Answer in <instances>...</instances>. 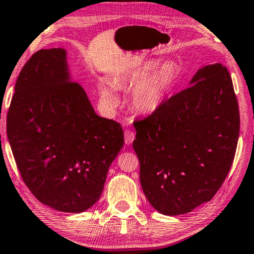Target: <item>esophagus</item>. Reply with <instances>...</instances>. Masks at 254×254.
I'll return each instance as SVG.
<instances>
[{"label":"esophagus","mask_w":254,"mask_h":254,"mask_svg":"<svg viewBox=\"0 0 254 254\" xmlns=\"http://www.w3.org/2000/svg\"><path fill=\"white\" fill-rule=\"evenodd\" d=\"M134 138H135L134 132H132L131 130L124 131V141H126L127 144H131L132 142H133Z\"/></svg>","instance_id":"1"}]
</instances>
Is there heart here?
I'll use <instances>...</instances> for the list:
<instances>
[{"label": "heart", "instance_id": "heart-1", "mask_svg": "<svg viewBox=\"0 0 254 254\" xmlns=\"http://www.w3.org/2000/svg\"><path fill=\"white\" fill-rule=\"evenodd\" d=\"M156 66L157 62H149L141 69L120 79L121 86L135 87L133 103L139 111H154L162 103L165 95L171 89L179 75V67L174 63L164 64L152 75ZM99 91L104 106L107 110L114 111L120 103L116 87L107 80H102L99 83Z\"/></svg>", "mask_w": 254, "mask_h": 254}]
</instances>
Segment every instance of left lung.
I'll use <instances>...</instances> for the list:
<instances>
[{
  "mask_svg": "<svg viewBox=\"0 0 254 254\" xmlns=\"http://www.w3.org/2000/svg\"><path fill=\"white\" fill-rule=\"evenodd\" d=\"M133 126L140 182L157 211L187 214L210 201L231 170L240 133L239 104L226 66L200 69L190 87Z\"/></svg>",
  "mask_w": 254,
  "mask_h": 254,
  "instance_id": "obj_1",
  "label": "left lung"
}]
</instances>
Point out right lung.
Listing matches in <instances>:
<instances>
[{
    "instance_id": "obj_1",
    "label": "right lung",
    "mask_w": 254,
    "mask_h": 254,
    "mask_svg": "<svg viewBox=\"0 0 254 254\" xmlns=\"http://www.w3.org/2000/svg\"><path fill=\"white\" fill-rule=\"evenodd\" d=\"M14 90L6 132L23 182L56 210H87L100 198L124 143L121 124L96 114L81 86L69 79L62 48L33 54Z\"/></svg>"
}]
</instances>
